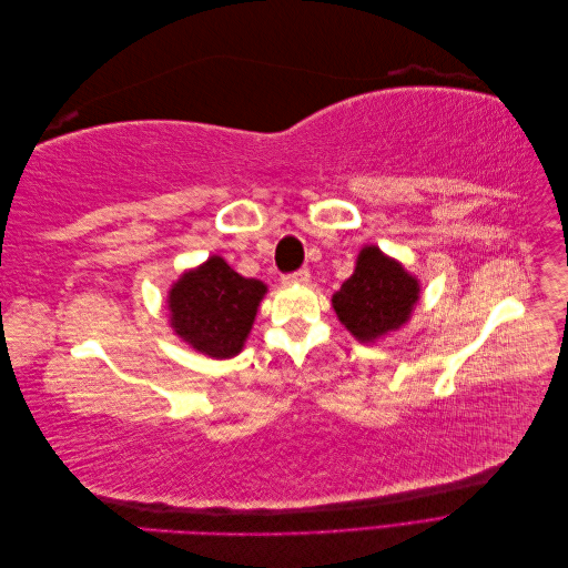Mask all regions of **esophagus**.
Masks as SVG:
<instances>
[{
  "label": "esophagus",
  "instance_id": "obj_1",
  "mask_svg": "<svg viewBox=\"0 0 568 568\" xmlns=\"http://www.w3.org/2000/svg\"><path fill=\"white\" fill-rule=\"evenodd\" d=\"M311 282V272L307 270H298L294 274H284L282 277V284H307Z\"/></svg>",
  "mask_w": 568,
  "mask_h": 568
}]
</instances>
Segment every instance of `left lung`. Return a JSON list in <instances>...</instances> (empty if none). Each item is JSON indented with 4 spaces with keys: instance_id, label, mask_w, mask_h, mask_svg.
<instances>
[{
    "instance_id": "1",
    "label": "left lung",
    "mask_w": 568,
    "mask_h": 568,
    "mask_svg": "<svg viewBox=\"0 0 568 568\" xmlns=\"http://www.w3.org/2000/svg\"><path fill=\"white\" fill-rule=\"evenodd\" d=\"M419 294V280L400 261L379 246H365L353 274L332 296V307L355 341L376 343L412 320Z\"/></svg>"
}]
</instances>
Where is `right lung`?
<instances>
[{
    "label": "right lung",
    "instance_id": "add662e5",
    "mask_svg": "<svg viewBox=\"0 0 568 568\" xmlns=\"http://www.w3.org/2000/svg\"><path fill=\"white\" fill-rule=\"evenodd\" d=\"M267 294L261 280H246L225 257L184 270L168 291L170 329L201 355L227 359L244 351L257 307Z\"/></svg>",
    "mask_w": 568,
    "mask_h": 568
}]
</instances>
